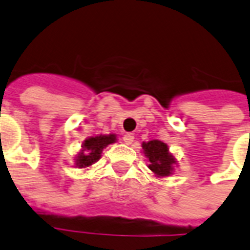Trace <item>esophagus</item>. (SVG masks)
Listing matches in <instances>:
<instances>
[{"instance_id":"1","label":"esophagus","mask_w":250,"mask_h":250,"mask_svg":"<svg viewBox=\"0 0 250 250\" xmlns=\"http://www.w3.org/2000/svg\"><path fill=\"white\" fill-rule=\"evenodd\" d=\"M133 140H135V136H133L132 133H125V136H123V143L125 145H131L133 143Z\"/></svg>"}]
</instances>
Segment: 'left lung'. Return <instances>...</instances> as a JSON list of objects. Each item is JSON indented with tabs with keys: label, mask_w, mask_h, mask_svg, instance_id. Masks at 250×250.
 <instances>
[{
	"label": "left lung",
	"mask_w": 250,
	"mask_h": 250,
	"mask_svg": "<svg viewBox=\"0 0 250 250\" xmlns=\"http://www.w3.org/2000/svg\"><path fill=\"white\" fill-rule=\"evenodd\" d=\"M141 153L148 158V167L156 178H168L175 172L178 166L176 157L170 152V148L166 143L161 140L143 141Z\"/></svg>",
	"instance_id": "8db88e82"
}]
</instances>
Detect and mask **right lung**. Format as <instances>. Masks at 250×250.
<instances>
[{
	"label": "right lung",
	"mask_w": 250,
	"mask_h": 250,
	"mask_svg": "<svg viewBox=\"0 0 250 250\" xmlns=\"http://www.w3.org/2000/svg\"><path fill=\"white\" fill-rule=\"evenodd\" d=\"M117 135L109 133V135H97V136H90L82 143V148L74 157V165L78 168L86 170L88 167L94 165L101 158L102 150L110 144L117 143Z\"/></svg>",
	"instance_id": "right-lung-1"
}]
</instances>
